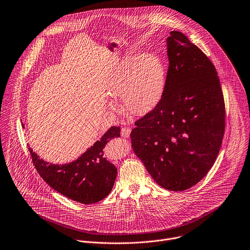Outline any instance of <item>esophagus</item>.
Returning a JSON list of instances; mask_svg holds the SVG:
<instances>
[{
  "label": "esophagus",
  "instance_id": "1",
  "mask_svg": "<svg viewBox=\"0 0 250 250\" xmlns=\"http://www.w3.org/2000/svg\"><path fill=\"white\" fill-rule=\"evenodd\" d=\"M130 131H131L130 127L125 126V127H123V128L121 129V135H122L123 137H125V138H127V137L129 136V134H130Z\"/></svg>",
  "mask_w": 250,
  "mask_h": 250
}]
</instances>
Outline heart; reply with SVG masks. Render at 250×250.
Returning a JSON list of instances; mask_svg holds the SVG:
<instances>
[{
    "instance_id": "1",
    "label": "heart",
    "mask_w": 250,
    "mask_h": 250,
    "mask_svg": "<svg viewBox=\"0 0 250 250\" xmlns=\"http://www.w3.org/2000/svg\"><path fill=\"white\" fill-rule=\"evenodd\" d=\"M166 68L155 54H129L125 56L111 74L107 92L121 98L125 111L132 116L151 112L160 102L166 86ZM110 109L115 110L111 104Z\"/></svg>"
}]
</instances>
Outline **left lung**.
Here are the masks:
<instances>
[{
  "instance_id": "left-lung-1",
  "label": "left lung",
  "mask_w": 250,
  "mask_h": 250,
  "mask_svg": "<svg viewBox=\"0 0 250 250\" xmlns=\"http://www.w3.org/2000/svg\"><path fill=\"white\" fill-rule=\"evenodd\" d=\"M168 68L158 105L130 132L134 154L153 179L185 191L212 167L225 132V102L209 58L181 32L167 39Z\"/></svg>"
}]
</instances>
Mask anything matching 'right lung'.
<instances>
[{
    "mask_svg": "<svg viewBox=\"0 0 250 250\" xmlns=\"http://www.w3.org/2000/svg\"><path fill=\"white\" fill-rule=\"evenodd\" d=\"M120 131V126H112L77 161L68 165L46 163L29 148L33 165L41 177L61 195L83 205L95 204L113 189L117 168L103 157V149L111 139L121 136Z\"/></svg>",
    "mask_w": 250,
    "mask_h": 250,
    "instance_id": "right-lung-1",
    "label": "right lung"
}]
</instances>
